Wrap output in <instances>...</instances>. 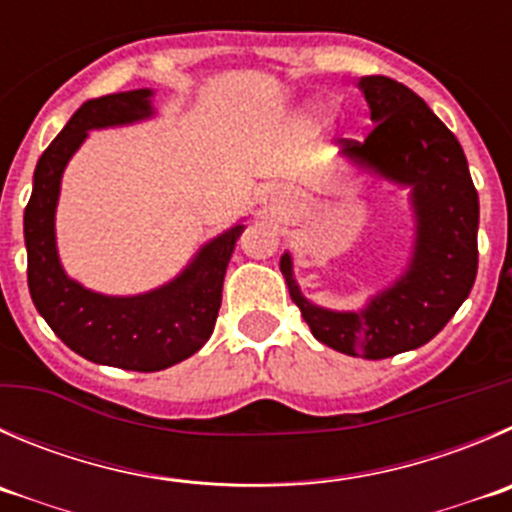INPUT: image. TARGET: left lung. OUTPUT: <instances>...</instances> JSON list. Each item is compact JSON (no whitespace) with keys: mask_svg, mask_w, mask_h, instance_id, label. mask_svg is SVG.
Masks as SVG:
<instances>
[{"mask_svg":"<svg viewBox=\"0 0 512 512\" xmlns=\"http://www.w3.org/2000/svg\"><path fill=\"white\" fill-rule=\"evenodd\" d=\"M370 107L365 142L340 140L342 155L377 177L410 187L415 247L408 270L360 312L307 300L285 252L280 270L290 297L322 345L382 360L433 340L458 312L478 275V192L458 137L405 84L382 74L357 82Z\"/></svg>","mask_w":512,"mask_h":512,"instance_id":"8db88e82","label":"left lung"}]
</instances>
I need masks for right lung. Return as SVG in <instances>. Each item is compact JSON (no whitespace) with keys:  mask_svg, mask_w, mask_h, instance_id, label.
<instances>
[{"mask_svg":"<svg viewBox=\"0 0 512 512\" xmlns=\"http://www.w3.org/2000/svg\"><path fill=\"white\" fill-rule=\"evenodd\" d=\"M152 89L89 99L39 157L24 210L29 295L54 335L97 365L157 372L195 355L215 330L222 282L245 225L207 242L172 282L132 297L99 295L67 277L54 240L62 172L89 130L132 124L155 114Z\"/></svg>","mask_w":512,"mask_h":512,"instance_id":"obj_1","label":"right lung"}]
</instances>
